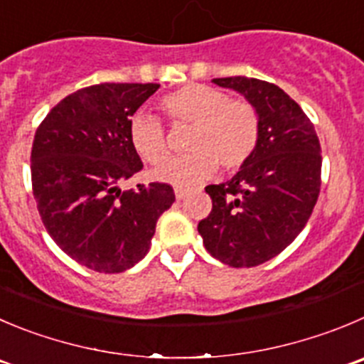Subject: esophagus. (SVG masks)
<instances>
[{
    "label": "esophagus",
    "mask_w": 364,
    "mask_h": 364,
    "mask_svg": "<svg viewBox=\"0 0 364 364\" xmlns=\"http://www.w3.org/2000/svg\"><path fill=\"white\" fill-rule=\"evenodd\" d=\"M188 195H189L188 189H184V188H175V196H176V200H184Z\"/></svg>",
    "instance_id": "1"
}]
</instances>
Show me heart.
I'll list each match as a JSON object with an SVG mask.
<instances>
[{
	"mask_svg": "<svg viewBox=\"0 0 364 364\" xmlns=\"http://www.w3.org/2000/svg\"><path fill=\"white\" fill-rule=\"evenodd\" d=\"M161 109L173 127L191 124L186 136L188 155L169 159L168 139L161 121L136 114L128 123L134 151L148 164H159L154 176L161 182L191 188L209 178L220 164L225 171L241 168L254 155L261 139V117L245 100L203 84H188L161 100Z\"/></svg>",
	"mask_w": 364,
	"mask_h": 364,
	"instance_id": "b5f03b06",
	"label": "heart"
}]
</instances>
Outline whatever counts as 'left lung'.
Listing matches in <instances>:
<instances>
[{
	"label": "left lung",
	"instance_id": "obj_1",
	"mask_svg": "<svg viewBox=\"0 0 364 364\" xmlns=\"http://www.w3.org/2000/svg\"><path fill=\"white\" fill-rule=\"evenodd\" d=\"M213 82L257 109L261 139L230 180L207 186L213 210L198 232L214 259L252 268L279 255L306 227L320 195V141L299 103L275 84L247 76Z\"/></svg>",
	"mask_w": 364,
	"mask_h": 364
}]
</instances>
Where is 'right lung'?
Listing matches in <instances>:
<instances>
[{"label":"right lung","instance_id":"1","mask_svg":"<svg viewBox=\"0 0 364 364\" xmlns=\"http://www.w3.org/2000/svg\"><path fill=\"white\" fill-rule=\"evenodd\" d=\"M159 84H98L65 96L37 128L32 188L62 252L89 269L121 273L148 254L155 225L175 202L161 182L119 184L143 169L128 123Z\"/></svg>","mask_w":364,"mask_h":364}]
</instances>
